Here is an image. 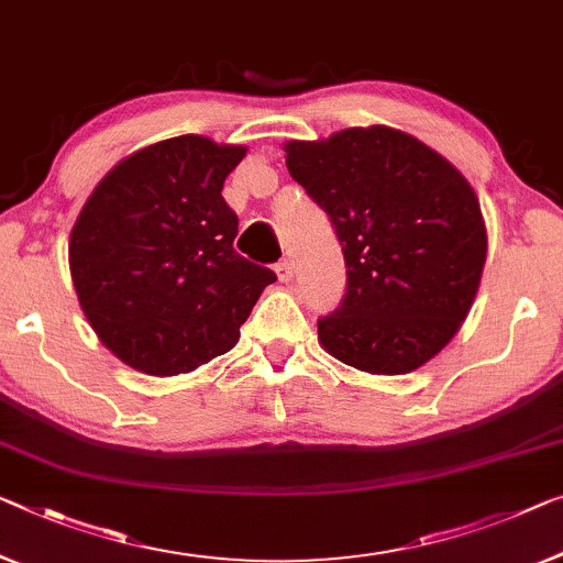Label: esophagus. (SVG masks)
<instances>
[{
  "instance_id": "esophagus-1",
  "label": "esophagus",
  "mask_w": 563,
  "mask_h": 563,
  "mask_svg": "<svg viewBox=\"0 0 563 563\" xmlns=\"http://www.w3.org/2000/svg\"><path fill=\"white\" fill-rule=\"evenodd\" d=\"M275 275H278L280 283H288L292 278V263H290V260H280V263L275 265Z\"/></svg>"
}]
</instances>
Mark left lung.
Here are the masks:
<instances>
[{
    "mask_svg": "<svg viewBox=\"0 0 563 563\" xmlns=\"http://www.w3.org/2000/svg\"><path fill=\"white\" fill-rule=\"evenodd\" d=\"M283 148L346 260V296L318 321V341L358 372H415L452 341L481 288L488 232L473 187L389 125Z\"/></svg>",
    "mask_w": 563,
    "mask_h": 563,
    "instance_id": "obj_1",
    "label": "left lung"
}]
</instances>
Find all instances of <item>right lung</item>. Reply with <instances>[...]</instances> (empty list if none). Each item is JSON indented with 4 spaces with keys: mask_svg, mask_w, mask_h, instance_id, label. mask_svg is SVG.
Masks as SVG:
<instances>
[{
    "mask_svg": "<svg viewBox=\"0 0 563 563\" xmlns=\"http://www.w3.org/2000/svg\"><path fill=\"white\" fill-rule=\"evenodd\" d=\"M245 146L187 133L133 151L70 232V275L100 343L151 376L195 372L240 341L275 273L234 253L222 197Z\"/></svg>",
    "mask_w": 563,
    "mask_h": 563,
    "instance_id": "1",
    "label": "right lung"
}]
</instances>
